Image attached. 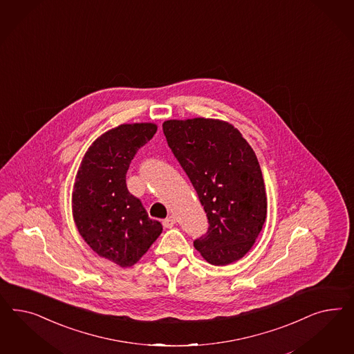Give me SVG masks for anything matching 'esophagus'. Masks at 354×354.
<instances>
[{"instance_id": "obj_1", "label": "esophagus", "mask_w": 354, "mask_h": 354, "mask_svg": "<svg viewBox=\"0 0 354 354\" xmlns=\"http://www.w3.org/2000/svg\"><path fill=\"white\" fill-rule=\"evenodd\" d=\"M163 227H166V228H171L176 223V216H174V215H170L169 218H166L163 222Z\"/></svg>"}]
</instances>
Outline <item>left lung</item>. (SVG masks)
<instances>
[{"mask_svg": "<svg viewBox=\"0 0 354 354\" xmlns=\"http://www.w3.org/2000/svg\"><path fill=\"white\" fill-rule=\"evenodd\" d=\"M162 127L209 221L206 235L193 245L215 266L239 261L254 245L268 215L254 150L239 129L221 119H170Z\"/></svg>", "mask_w": 354, "mask_h": 354, "instance_id": "8db88e82", "label": "left lung"}]
</instances>
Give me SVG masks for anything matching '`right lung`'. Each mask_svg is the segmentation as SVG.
<instances>
[{"mask_svg":"<svg viewBox=\"0 0 354 354\" xmlns=\"http://www.w3.org/2000/svg\"><path fill=\"white\" fill-rule=\"evenodd\" d=\"M157 132L156 123H124L98 136L76 172L73 216L86 244L120 268L138 263L161 235L127 189L126 174L136 151Z\"/></svg>","mask_w":354,"mask_h":354,"instance_id":"1","label":"right lung"}]
</instances>
